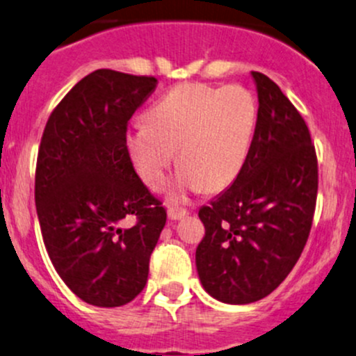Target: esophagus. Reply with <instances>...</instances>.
Instances as JSON below:
<instances>
[{"label":"esophagus","instance_id":"esophagus-1","mask_svg":"<svg viewBox=\"0 0 356 356\" xmlns=\"http://www.w3.org/2000/svg\"><path fill=\"white\" fill-rule=\"evenodd\" d=\"M186 210L185 209H168V217H170L171 220H178V219H183V217L186 216Z\"/></svg>","mask_w":356,"mask_h":356}]
</instances>
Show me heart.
<instances>
[{"mask_svg":"<svg viewBox=\"0 0 356 356\" xmlns=\"http://www.w3.org/2000/svg\"><path fill=\"white\" fill-rule=\"evenodd\" d=\"M134 124L125 136L129 158L149 188L159 190L178 149L181 190L220 192L239 177L253 143L258 103L239 85L183 83Z\"/></svg>","mask_w":356,"mask_h":356,"instance_id":"b5f03b06","label":"heart"}]
</instances>
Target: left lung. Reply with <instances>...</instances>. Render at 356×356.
I'll return each instance as SVG.
<instances>
[{
    "instance_id": "obj_1",
    "label": "left lung",
    "mask_w": 356,
    "mask_h": 356,
    "mask_svg": "<svg viewBox=\"0 0 356 356\" xmlns=\"http://www.w3.org/2000/svg\"><path fill=\"white\" fill-rule=\"evenodd\" d=\"M251 74L259 106L250 154L234 183L198 210V277L225 304H251L285 280L307 243L319 181L305 120L277 83Z\"/></svg>"
}]
</instances>
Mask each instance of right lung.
<instances>
[{"label": "right lung", "mask_w": 356, "mask_h": 356, "mask_svg": "<svg viewBox=\"0 0 356 356\" xmlns=\"http://www.w3.org/2000/svg\"><path fill=\"white\" fill-rule=\"evenodd\" d=\"M154 76L97 70L52 110L35 168V205L49 258L81 300L118 307L146 286L166 209L134 170L131 117Z\"/></svg>", "instance_id": "add662e5"}]
</instances>
